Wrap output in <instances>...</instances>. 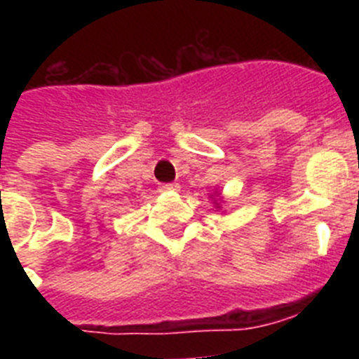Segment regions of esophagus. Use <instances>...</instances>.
<instances>
[{
	"label": "esophagus",
	"mask_w": 359,
	"mask_h": 359,
	"mask_svg": "<svg viewBox=\"0 0 359 359\" xmlns=\"http://www.w3.org/2000/svg\"><path fill=\"white\" fill-rule=\"evenodd\" d=\"M180 190V185L177 183H161L160 192H176Z\"/></svg>",
	"instance_id": "obj_1"
}]
</instances>
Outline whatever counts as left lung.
I'll return each mask as SVG.
<instances>
[{
	"label": "left lung",
	"instance_id": "8db88e82",
	"mask_svg": "<svg viewBox=\"0 0 359 359\" xmlns=\"http://www.w3.org/2000/svg\"><path fill=\"white\" fill-rule=\"evenodd\" d=\"M215 205H217V203H215ZM217 208H219V207H217Z\"/></svg>",
	"mask_w": 359,
	"mask_h": 359
}]
</instances>
